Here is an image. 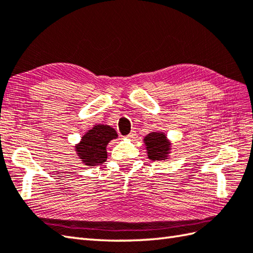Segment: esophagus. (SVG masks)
Returning a JSON list of instances; mask_svg holds the SVG:
<instances>
[{
	"label": "esophagus",
	"mask_w": 253,
	"mask_h": 253,
	"mask_svg": "<svg viewBox=\"0 0 253 253\" xmlns=\"http://www.w3.org/2000/svg\"><path fill=\"white\" fill-rule=\"evenodd\" d=\"M127 138H128V139H135V138H136V130L132 129V130L130 131L129 135L127 136Z\"/></svg>",
	"instance_id": "esophagus-1"
}]
</instances>
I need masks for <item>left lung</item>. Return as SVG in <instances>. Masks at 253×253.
<instances>
[{
	"mask_svg": "<svg viewBox=\"0 0 253 253\" xmlns=\"http://www.w3.org/2000/svg\"><path fill=\"white\" fill-rule=\"evenodd\" d=\"M147 147L148 158L152 161L166 160L170 153V142L164 132H150L143 139Z\"/></svg>",
	"mask_w": 253,
	"mask_h": 253,
	"instance_id": "obj_1",
	"label": "left lung"
}]
</instances>
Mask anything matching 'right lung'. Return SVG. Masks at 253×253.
I'll list each match as a JSON object with an SVG mask.
<instances>
[{"label":"right lung","instance_id":"add662e5","mask_svg":"<svg viewBox=\"0 0 253 253\" xmlns=\"http://www.w3.org/2000/svg\"><path fill=\"white\" fill-rule=\"evenodd\" d=\"M116 138L114 128L100 124L88 130L75 149L84 165L102 164L107 159V143Z\"/></svg>","mask_w":253,"mask_h":253}]
</instances>
